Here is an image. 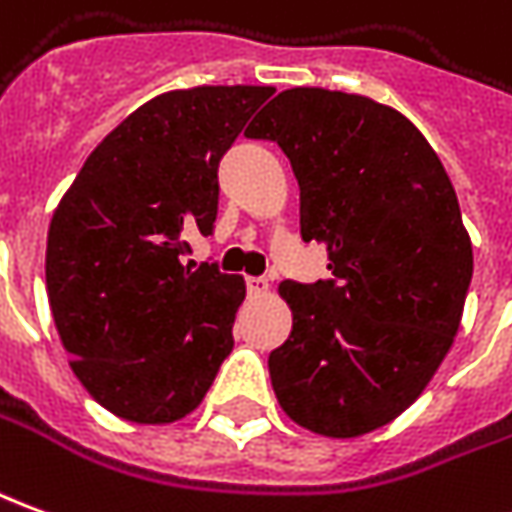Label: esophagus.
Returning <instances> with one entry per match:
<instances>
[{
    "label": "esophagus",
    "mask_w": 512,
    "mask_h": 512,
    "mask_svg": "<svg viewBox=\"0 0 512 512\" xmlns=\"http://www.w3.org/2000/svg\"><path fill=\"white\" fill-rule=\"evenodd\" d=\"M246 288L252 296H268V291H271V285L263 277H246Z\"/></svg>",
    "instance_id": "1"
}]
</instances>
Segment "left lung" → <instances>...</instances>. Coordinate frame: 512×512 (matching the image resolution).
I'll list each match as a JSON object with an SVG mask.
<instances>
[{"instance_id":"left-lung-1","label":"left lung","mask_w":512,"mask_h":512,"mask_svg":"<svg viewBox=\"0 0 512 512\" xmlns=\"http://www.w3.org/2000/svg\"><path fill=\"white\" fill-rule=\"evenodd\" d=\"M246 138L277 141L299 182V227L332 280L282 282L293 327L268 355L285 416L357 438L402 416L460 330L474 271L452 180L399 110L360 94L291 88Z\"/></svg>"}]
</instances>
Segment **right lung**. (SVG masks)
<instances>
[{
    "label": "right lung",
    "mask_w": 512,
    "mask_h": 512,
    "mask_svg": "<svg viewBox=\"0 0 512 512\" xmlns=\"http://www.w3.org/2000/svg\"><path fill=\"white\" fill-rule=\"evenodd\" d=\"M271 85H196L149 99L88 155L46 238V293L71 371L113 416L180 421L205 399L246 282L182 266L210 235L219 160Z\"/></svg>",
    "instance_id": "right-lung-1"
}]
</instances>
